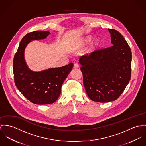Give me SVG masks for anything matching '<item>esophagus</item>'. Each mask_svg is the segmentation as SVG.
Segmentation results:
<instances>
[{"label": "esophagus", "mask_w": 146, "mask_h": 146, "mask_svg": "<svg viewBox=\"0 0 146 146\" xmlns=\"http://www.w3.org/2000/svg\"><path fill=\"white\" fill-rule=\"evenodd\" d=\"M80 67V66L79 65L77 64V63H75L74 64V68H78Z\"/></svg>", "instance_id": "esophagus-1"}]
</instances>
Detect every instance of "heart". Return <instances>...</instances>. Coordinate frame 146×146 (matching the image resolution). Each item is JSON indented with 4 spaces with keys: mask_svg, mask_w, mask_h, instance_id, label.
Masks as SVG:
<instances>
[{
    "mask_svg": "<svg viewBox=\"0 0 146 146\" xmlns=\"http://www.w3.org/2000/svg\"><path fill=\"white\" fill-rule=\"evenodd\" d=\"M93 38L91 36H87L82 39H81V40H80L79 41V45L81 46H84L87 44H88L89 43H90L92 41ZM98 45V42L97 41H94L93 42L91 43V44L90 45V46H89V48L87 50V52L90 54L92 52H93L95 49L96 48V47Z\"/></svg>",
    "mask_w": 146,
    "mask_h": 146,
    "instance_id": "heart-1",
    "label": "heart"
}]
</instances>
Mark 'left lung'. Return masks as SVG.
<instances>
[{"label":"left lung","mask_w":146,"mask_h":146,"mask_svg":"<svg viewBox=\"0 0 146 146\" xmlns=\"http://www.w3.org/2000/svg\"><path fill=\"white\" fill-rule=\"evenodd\" d=\"M108 30L112 46L83 55L79 60L86 93L91 100L99 102L116 100L131 77L130 48L120 33Z\"/></svg>","instance_id":"left-lung-1"}]
</instances>
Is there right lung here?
<instances>
[{"label":"right lung","mask_w":146,"mask_h":146,"mask_svg":"<svg viewBox=\"0 0 146 146\" xmlns=\"http://www.w3.org/2000/svg\"><path fill=\"white\" fill-rule=\"evenodd\" d=\"M49 31H36L26 35L20 42L13 63L15 82L18 90L30 101L35 104L54 103L59 97L63 82L72 69L73 63L40 71L33 72L27 65L25 50L33 40H43Z\"/></svg>","instance_id":"1"}]
</instances>
